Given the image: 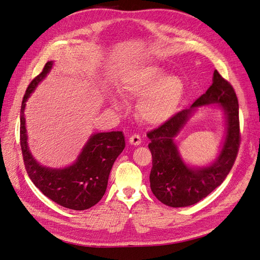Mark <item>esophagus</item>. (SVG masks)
<instances>
[{"mask_svg": "<svg viewBox=\"0 0 260 260\" xmlns=\"http://www.w3.org/2000/svg\"><path fill=\"white\" fill-rule=\"evenodd\" d=\"M141 142H142V140H141V137L138 136V135H133L130 137L129 139V143L131 145H135V146H138L141 144Z\"/></svg>", "mask_w": 260, "mask_h": 260, "instance_id": "34e87169", "label": "esophagus"}]
</instances>
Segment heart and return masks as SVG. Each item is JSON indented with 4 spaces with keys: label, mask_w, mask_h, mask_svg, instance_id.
Wrapping results in <instances>:
<instances>
[{
    "label": "heart",
    "mask_w": 260,
    "mask_h": 260,
    "mask_svg": "<svg viewBox=\"0 0 260 260\" xmlns=\"http://www.w3.org/2000/svg\"><path fill=\"white\" fill-rule=\"evenodd\" d=\"M185 85L178 75H165V70L157 65L133 68L125 74L122 90L125 95L140 98L137 112L144 122L159 124L174 116L184 96ZM112 105L120 109L122 101L113 96Z\"/></svg>",
    "instance_id": "b5f03b06"
}]
</instances>
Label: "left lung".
I'll return each mask as SVG.
<instances>
[{
  "mask_svg": "<svg viewBox=\"0 0 260 260\" xmlns=\"http://www.w3.org/2000/svg\"><path fill=\"white\" fill-rule=\"evenodd\" d=\"M216 104L225 114V140L217 158L206 167H191L182 158L174 139L202 106ZM153 157L149 182L157 200L170 207H186L205 199L221 184L237 158L240 146L239 102L232 85L215 70L212 84L192 106L148 132Z\"/></svg>",
  "mask_w": 260,
  "mask_h": 260,
  "instance_id": "1",
  "label": "left lung"
}]
</instances>
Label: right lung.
<instances>
[{
    "mask_svg": "<svg viewBox=\"0 0 260 260\" xmlns=\"http://www.w3.org/2000/svg\"><path fill=\"white\" fill-rule=\"evenodd\" d=\"M54 61L45 64L42 73L31 81L20 109V146L29 178L46 198L74 210H84L98 204L105 194L108 177L117 157L124 148L121 131L94 133L82 147L74 164L65 168H51L39 164L28 146L26 102L51 72Z\"/></svg>",
    "mask_w": 260,
    "mask_h": 260,
    "instance_id": "1",
    "label": "right lung"
}]
</instances>
